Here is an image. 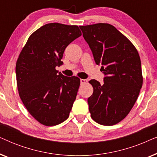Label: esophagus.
<instances>
[{
    "instance_id": "esophagus-1",
    "label": "esophagus",
    "mask_w": 157,
    "mask_h": 157,
    "mask_svg": "<svg viewBox=\"0 0 157 157\" xmlns=\"http://www.w3.org/2000/svg\"><path fill=\"white\" fill-rule=\"evenodd\" d=\"M80 81H81V84H84V83L87 82V80L86 79H81Z\"/></svg>"
}]
</instances>
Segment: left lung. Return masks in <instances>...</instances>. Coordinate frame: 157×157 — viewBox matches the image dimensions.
Instances as JSON below:
<instances>
[{
  "label": "left lung",
  "mask_w": 157,
  "mask_h": 157,
  "mask_svg": "<svg viewBox=\"0 0 157 157\" xmlns=\"http://www.w3.org/2000/svg\"><path fill=\"white\" fill-rule=\"evenodd\" d=\"M97 65L105 75L104 83H89L91 117L98 124L112 126L123 120L134 106L143 83L139 53L132 42L109 23L79 26Z\"/></svg>",
  "instance_id": "8db88e82"
}]
</instances>
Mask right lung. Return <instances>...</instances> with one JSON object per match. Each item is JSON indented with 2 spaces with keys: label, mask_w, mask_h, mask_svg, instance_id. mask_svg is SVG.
Listing matches in <instances>:
<instances>
[{
  "label": "right lung",
  "mask_w": 157,
  "mask_h": 157,
  "mask_svg": "<svg viewBox=\"0 0 157 157\" xmlns=\"http://www.w3.org/2000/svg\"><path fill=\"white\" fill-rule=\"evenodd\" d=\"M81 36L77 25L58 23L43 25L31 35L16 62L19 96L34 119L56 126L69 117L80 79L56 69L66 47Z\"/></svg>",
  "instance_id": "obj_1"
}]
</instances>
